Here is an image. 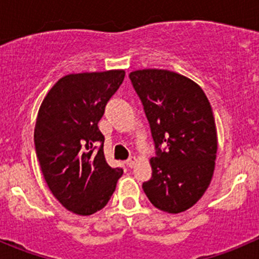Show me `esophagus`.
I'll return each mask as SVG.
<instances>
[{"instance_id":"34e87169","label":"esophagus","mask_w":259,"mask_h":259,"mask_svg":"<svg viewBox=\"0 0 259 259\" xmlns=\"http://www.w3.org/2000/svg\"><path fill=\"white\" fill-rule=\"evenodd\" d=\"M137 158H135V156H132V158H129L126 160V164H127V166H129V168H134L135 166V164H137Z\"/></svg>"}]
</instances>
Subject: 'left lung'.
Listing matches in <instances>:
<instances>
[{"instance_id": "8db88e82", "label": "left lung", "mask_w": 259, "mask_h": 259, "mask_svg": "<svg viewBox=\"0 0 259 259\" xmlns=\"http://www.w3.org/2000/svg\"><path fill=\"white\" fill-rule=\"evenodd\" d=\"M129 77L156 149L144 193L166 213L189 209L208 189L215 166L218 140L209 100L197 82L169 70H137Z\"/></svg>"}]
</instances>
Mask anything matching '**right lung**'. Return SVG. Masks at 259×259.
<instances>
[{
  "instance_id": "obj_1",
  "label": "right lung",
  "mask_w": 259,
  "mask_h": 259,
  "mask_svg": "<svg viewBox=\"0 0 259 259\" xmlns=\"http://www.w3.org/2000/svg\"><path fill=\"white\" fill-rule=\"evenodd\" d=\"M124 76V70L66 75L38 110L33 139L44 178L54 197L79 215L103 209L122 176L106 163L98 124Z\"/></svg>"
}]
</instances>
